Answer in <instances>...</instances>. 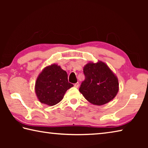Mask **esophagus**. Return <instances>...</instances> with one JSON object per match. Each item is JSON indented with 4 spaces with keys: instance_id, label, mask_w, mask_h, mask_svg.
Masks as SVG:
<instances>
[{
    "instance_id": "esophagus-1",
    "label": "esophagus",
    "mask_w": 148,
    "mask_h": 148,
    "mask_svg": "<svg viewBox=\"0 0 148 148\" xmlns=\"http://www.w3.org/2000/svg\"><path fill=\"white\" fill-rule=\"evenodd\" d=\"M79 84L78 82H77V83H76V84H74V87H76V88H77V87H79Z\"/></svg>"
}]
</instances>
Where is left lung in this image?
I'll use <instances>...</instances> for the list:
<instances>
[{"label": "left lung", "instance_id": "left-lung-1", "mask_svg": "<svg viewBox=\"0 0 148 148\" xmlns=\"http://www.w3.org/2000/svg\"><path fill=\"white\" fill-rule=\"evenodd\" d=\"M84 74L85 79L79 91L91 103L101 106L116 96L119 90L118 80L104 62L87 64L84 68Z\"/></svg>", "mask_w": 148, "mask_h": 148}]
</instances>
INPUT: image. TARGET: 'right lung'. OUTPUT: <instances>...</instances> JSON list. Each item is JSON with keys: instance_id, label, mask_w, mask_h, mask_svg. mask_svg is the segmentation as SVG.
<instances>
[{"instance_id": "1", "label": "right lung", "mask_w": 148, "mask_h": 148, "mask_svg": "<svg viewBox=\"0 0 148 148\" xmlns=\"http://www.w3.org/2000/svg\"><path fill=\"white\" fill-rule=\"evenodd\" d=\"M73 84L68 81L66 71L57 64L45 68L35 84V91L40 102L53 106L63 99L64 95Z\"/></svg>"}]
</instances>
